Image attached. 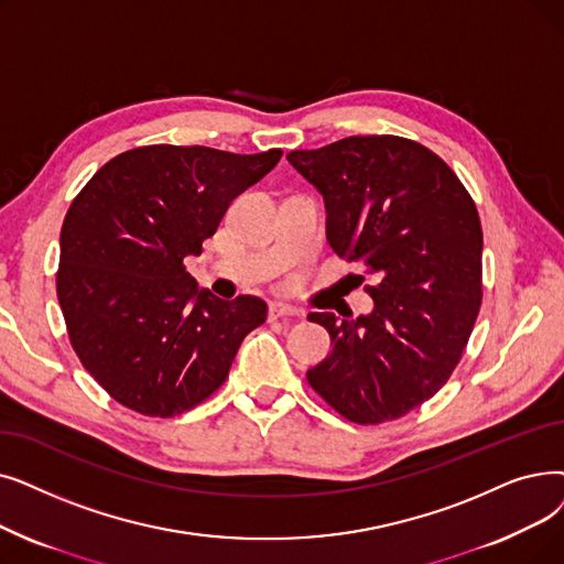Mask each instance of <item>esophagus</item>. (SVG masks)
Here are the masks:
<instances>
[{"label": "esophagus", "instance_id": "1", "mask_svg": "<svg viewBox=\"0 0 564 564\" xmlns=\"http://www.w3.org/2000/svg\"><path fill=\"white\" fill-rule=\"evenodd\" d=\"M300 315L302 311L290 304H283V302L269 304V317H272V321H281V317H300Z\"/></svg>", "mask_w": 564, "mask_h": 564}]
</instances>
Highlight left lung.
Wrapping results in <instances>:
<instances>
[{
    "label": "left lung",
    "mask_w": 564,
    "mask_h": 564,
    "mask_svg": "<svg viewBox=\"0 0 564 564\" xmlns=\"http://www.w3.org/2000/svg\"><path fill=\"white\" fill-rule=\"evenodd\" d=\"M288 161L323 193L334 253L376 281L369 315H308L334 346L308 384L355 424L399 420L437 394L468 346L481 304L477 207L443 159L399 135H350Z\"/></svg>",
    "instance_id": "1"
}]
</instances>
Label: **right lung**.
<instances>
[{"mask_svg": "<svg viewBox=\"0 0 564 564\" xmlns=\"http://www.w3.org/2000/svg\"><path fill=\"white\" fill-rule=\"evenodd\" d=\"M281 154L135 147L110 159L70 203L57 300L73 350L117 403L175 417L226 382L267 304L198 290L184 258L203 253L230 203Z\"/></svg>", "mask_w": 564, "mask_h": 564, "instance_id": "obj_1", "label": "right lung"}]
</instances>
